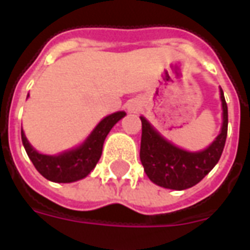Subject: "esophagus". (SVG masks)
Here are the masks:
<instances>
[{
	"instance_id": "obj_1",
	"label": "esophagus",
	"mask_w": 250,
	"mask_h": 250,
	"mask_svg": "<svg viewBox=\"0 0 250 250\" xmlns=\"http://www.w3.org/2000/svg\"><path fill=\"white\" fill-rule=\"evenodd\" d=\"M135 109H136L135 107H131V111H135Z\"/></svg>"
}]
</instances>
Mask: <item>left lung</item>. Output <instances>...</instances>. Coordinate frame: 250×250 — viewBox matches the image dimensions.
<instances>
[{
  "instance_id": "obj_1",
  "label": "left lung",
  "mask_w": 250,
  "mask_h": 250,
  "mask_svg": "<svg viewBox=\"0 0 250 250\" xmlns=\"http://www.w3.org/2000/svg\"><path fill=\"white\" fill-rule=\"evenodd\" d=\"M224 123L221 134L206 150L188 152L163 139L145 118L142 120L141 162L147 177L158 186L173 190L193 188L220 161L228 135V105L221 89Z\"/></svg>"
}]
</instances>
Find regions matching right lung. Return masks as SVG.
Segmentation results:
<instances>
[{"label": "right lung", "instance_id": "1", "mask_svg": "<svg viewBox=\"0 0 250 250\" xmlns=\"http://www.w3.org/2000/svg\"><path fill=\"white\" fill-rule=\"evenodd\" d=\"M125 112H115L104 118L96 128L92 131L84 145L66 151L60 155H42L36 151L33 147L30 146L29 142L25 138L24 131L21 130V139L25 147V151L28 157L35 165L36 170L44 177L49 179L52 182H59V184H69L75 182L79 179L87 177L91 173L93 167L96 166L99 159L102 157L103 151V143L105 136L108 135L111 128L119 122Z\"/></svg>", "mask_w": 250, "mask_h": 250}]
</instances>
